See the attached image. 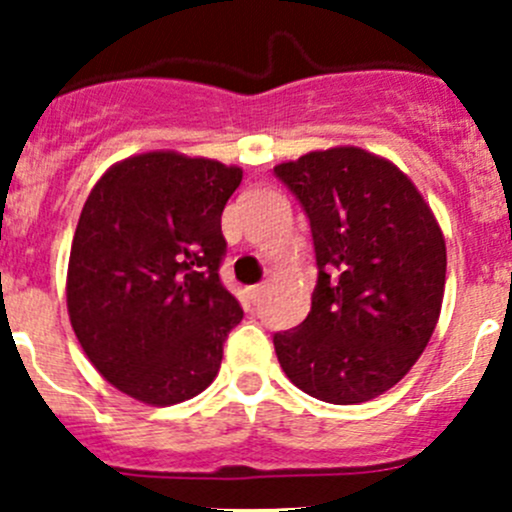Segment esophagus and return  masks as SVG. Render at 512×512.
<instances>
[{"instance_id":"esophagus-1","label":"esophagus","mask_w":512,"mask_h":512,"mask_svg":"<svg viewBox=\"0 0 512 512\" xmlns=\"http://www.w3.org/2000/svg\"><path fill=\"white\" fill-rule=\"evenodd\" d=\"M247 294H250V299H252V302H260V297H262V294H265V285H255V287H250V289H247Z\"/></svg>"}]
</instances>
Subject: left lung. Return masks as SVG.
Here are the masks:
<instances>
[{
	"label": "left lung",
	"instance_id": "obj_1",
	"mask_svg": "<svg viewBox=\"0 0 512 512\" xmlns=\"http://www.w3.org/2000/svg\"><path fill=\"white\" fill-rule=\"evenodd\" d=\"M309 218L312 309L275 334L287 379L327 404H364L399 384L443 304L446 240L404 170L356 146L275 165Z\"/></svg>",
	"mask_w": 512,
	"mask_h": 512
}]
</instances>
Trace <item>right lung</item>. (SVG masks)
<instances>
[{"mask_svg": "<svg viewBox=\"0 0 512 512\" xmlns=\"http://www.w3.org/2000/svg\"><path fill=\"white\" fill-rule=\"evenodd\" d=\"M242 168L175 151L113 163L71 242L66 307L98 374L131 399L173 406L208 389L242 309L223 287L220 215Z\"/></svg>", "mask_w": 512, "mask_h": 512, "instance_id": "1", "label": "right lung"}]
</instances>
